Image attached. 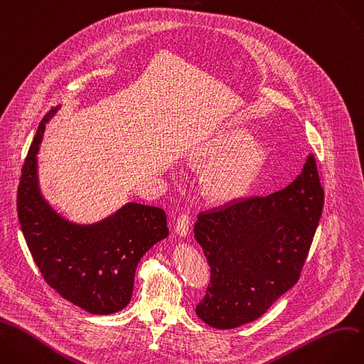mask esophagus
<instances>
[{"mask_svg": "<svg viewBox=\"0 0 364 364\" xmlns=\"http://www.w3.org/2000/svg\"><path fill=\"white\" fill-rule=\"evenodd\" d=\"M189 223H191V219L186 213H181L176 219V223H175V232L179 235V236H186L188 232H189Z\"/></svg>", "mask_w": 364, "mask_h": 364, "instance_id": "obj_1", "label": "esophagus"}]
</instances>
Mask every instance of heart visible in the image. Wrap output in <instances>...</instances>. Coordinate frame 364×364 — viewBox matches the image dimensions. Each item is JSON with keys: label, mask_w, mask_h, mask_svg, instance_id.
Wrapping results in <instances>:
<instances>
[{"label": "heart", "mask_w": 364, "mask_h": 364, "mask_svg": "<svg viewBox=\"0 0 364 364\" xmlns=\"http://www.w3.org/2000/svg\"><path fill=\"white\" fill-rule=\"evenodd\" d=\"M266 159L264 146L249 132L233 128L200 145L191 155L198 166H209L203 185L218 202H230L247 192Z\"/></svg>", "instance_id": "1"}]
</instances>
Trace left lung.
I'll list each match as a JSON object with an SVG mask.
<instances>
[{
    "label": "left lung",
    "mask_w": 364,
    "mask_h": 364,
    "mask_svg": "<svg viewBox=\"0 0 364 364\" xmlns=\"http://www.w3.org/2000/svg\"><path fill=\"white\" fill-rule=\"evenodd\" d=\"M324 203L314 155L284 189L200 212L193 232L210 266L196 314L215 328L259 318L293 287Z\"/></svg>",
    "instance_id": "left-lung-1"
}]
</instances>
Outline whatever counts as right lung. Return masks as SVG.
<instances>
[{"instance_id":"right-lung-1","label":"right lung","mask_w":364,"mask_h":364,"mask_svg":"<svg viewBox=\"0 0 364 364\" xmlns=\"http://www.w3.org/2000/svg\"><path fill=\"white\" fill-rule=\"evenodd\" d=\"M58 108L40 122L21 169L18 220L46 282L92 314H112L131 301L141 257L168 236L166 215L161 208L134 202L92 225L73 223L58 215L43 198L37 173L46 124Z\"/></svg>"}]
</instances>
